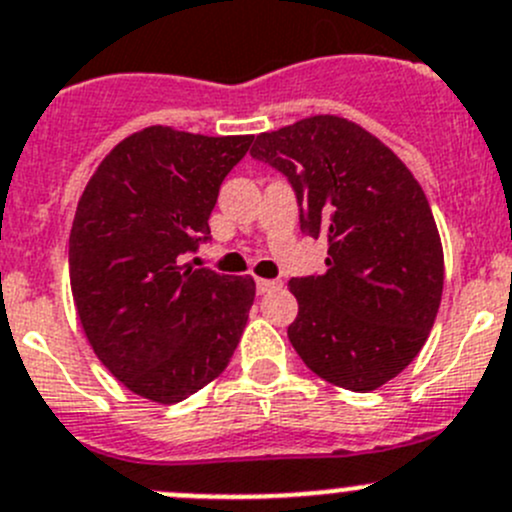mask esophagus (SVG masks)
<instances>
[{
  "instance_id": "obj_1",
  "label": "esophagus",
  "mask_w": 512,
  "mask_h": 512,
  "mask_svg": "<svg viewBox=\"0 0 512 512\" xmlns=\"http://www.w3.org/2000/svg\"><path fill=\"white\" fill-rule=\"evenodd\" d=\"M281 286V281H268V278H256V293H271Z\"/></svg>"
}]
</instances>
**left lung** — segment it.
I'll use <instances>...</instances> for the list:
<instances>
[{
    "mask_svg": "<svg viewBox=\"0 0 512 512\" xmlns=\"http://www.w3.org/2000/svg\"><path fill=\"white\" fill-rule=\"evenodd\" d=\"M281 171L306 236L326 239V273L296 276L288 341L323 381L368 393L426 343L443 293V249L421 184L386 144L338 116L256 136Z\"/></svg>",
    "mask_w": 512,
    "mask_h": 512,
    "instance_id": "1",
    "label": "left lung"
}]
</instances>
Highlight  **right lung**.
<instances>
[{
  "instance_id": "obj_1",
  "label": "right lung",
  "mask_w": 512,
  "mask_h": 512,
  "mask_svg": "<svg viewBox=\"0 0 512 512\" xmlns=\"http://www.w3.org/2000/svg\"><path fill=\"white\" fill-rule=\"evenodd\" d=\"M254 136L149 126L86 184L69 236L79 321L99 361L136 396L179 403L214 381L241 341L256 283L194 268L209 216Z\"/></svg>"
}]
</instances>
